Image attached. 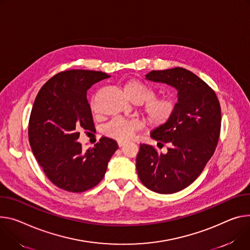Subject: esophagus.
Wrapping results in <instances>:
<instances>
[{
	"label": "esophagus",
	"mask_w": 250,
	"mask_h": 250,
	"mask_svg": "<svg viewBox=\"0 0 250 250\" xmlns=\"http://www.w3.org/2000/svg\"><path fill=\"white\" fill-rule=\"evenodd\" d=\"M126 143L125 142H118V145H119V146H125Z\"/></svg>",
	"instance_id": "obj_1"
}]
</instances>
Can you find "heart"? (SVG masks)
<instances>
[{"instance_id": "heart-1", "label": "heart", "mask_w": 250, "mask_h": 250, "mask_svg": "<svg viewBox=\"0 0 250 250\" xmlns=\"http://www.w3.org/2000/svg\"><path fill=\"white\" fill-rule=\"evenodd\" d=\"M124 92L132 102L142 104L144 105V115L146 123L157 127L166 125L175 113L177 103L173 97L165 96L155 97V89L146 83L130 79L124 83ZM92 109L96 108L95 101L92 102ZM140 125L135 121H127L124 119H115L104 127V133L106 137L120 142H126L131 139L132 134L137 131Z\"/></svg>"}]
</instances>
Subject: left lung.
I'll return each instance as SVG.
<instances>
[{
  "label": "left lung",
  "mask_w": 250,
  "mask_h": 250,
  "mask_svg": "<svg viewBox=\"0 0 250 250\" xmlns=\"http://www.w3.org/2000/svg\"><path fill=\"white\" fill-rule=\"evenodd\" d=\"M146 79L175 87L178 100L173 117L150 133L158 146H168L167 153L141 144L137 171L148 189L174 193L191 185L213 155L220 133V104L214 90L184 67L151 71Z\"/></svg>",
  "instance_id": "8db88e82"
}]
</instances>
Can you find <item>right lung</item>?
<instances>
[{"label": "right lung", "mask_w": 250, "mask_h": 250, "mask_svg": "<svg viewBox=\"0 0 250 250\" xmlns=\"http://www.w3.org/2000/svg\"><path fill=\"white\" fill-rule=\"evenodd\" d=\"M108 77L96 71L61 72L42 86L35 100L29 121L30 146L43 172L63 190L83 192L95 188L119 148L115 140L105 137L86 151L78 143L81 129H95L86 90Z\"/></svg>", "instance_id": "add662e5"}]
</instances>
